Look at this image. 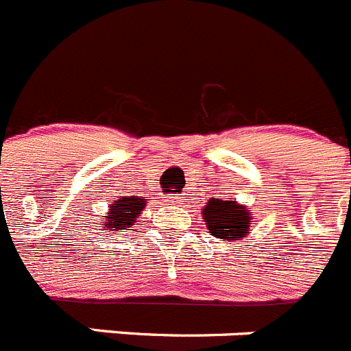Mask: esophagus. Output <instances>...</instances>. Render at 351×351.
I'll return each mask as SVG.
<instances>
[{
	"instance_id": "obj_1",
	"label": "esophagus",
	"mask_w": 351,
	"mask_h": 351,
	"mask_svg": "<svg viewBox=\"0 0 351 351\" xmlns=\"http://www.w3.org/2000/svg\"><path fill=\"white\" fill-rule=\"evenodd\" d=\"M166 203H171V205H178V203H180V196H169L166 199Z\"/></svg>"
}]
</instances>
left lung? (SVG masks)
Masks as SVG:
<instances>
[{
	"label": "left lung",
	"instance_id": "1",
	"mask_svg": "<svg viewBox=\"0 0 351 351\" xmlns=\"http://www.w3.org/2000/svg\"><path fill=\"white\" fill-rule=\"evenodd\" d=\"M203 217L210 233L217 239L239 240L249 233V224H251L249 210L237 205V201H222L212 197L203 210Z\"/></svg>",
	"mask_w": 351,
	"mask_h": 351
}]
</instances>
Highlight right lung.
Instances as JSON below:
<instances>
[{"label": "right lung", "instance_id": "right-lung-1", "mask_svg": "<svg viewBox=\"0 0 351 351\" xmlns=\"http://www.w3.org/2000/svg\"><path fill=\"white\" fill-rule=\"evenodd\" d=\"M146 201L141 199L138 196L132 197H121L112 206H109V215L108 221L104 222L102 226L106 230H127L136 222L138 215L141 213V210L145 208Z\"/></svg>", "mask_w": 351, "mask_h": 351}]
</instances>
